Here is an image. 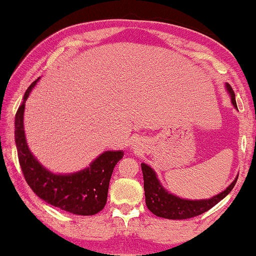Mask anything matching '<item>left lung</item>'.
<instances>
[{
  "instance_id": "obj_1",
  "label": "left lung",
  "mask_w": 256,
  "mask_h": 256,
  "mask_svg": "<svg viewBox=\"0 0 256 256\" xmlns=\"http://www.w3.org/2000/svg\"><path fill=\"white\" fill-rule=\"evenodd\" d=\"M226 86L230 94V98H232L233 106L238 110L236 94H234L232 87L228 84ZM141 166L143 172V180H144L146 208L157 216L172 220L190 219L208 211L210 208H212L213 206L218 204L220 200H222L232 191L238 180V178H236L233 183L225 191L214 196V197L210 199H202V200H186V199H180L164 190L162 185L160 184L158 180H157L155 171L152 168L144 163H142Z\"/></svg>"
}]
</instances>
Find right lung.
I'll use <instances>...</instances> for the list:
<instances>
[{
	"label": "right lung",
	"mask_w": 256,
	"mask_h": 256,
	"mask_svg": "<svg viewBox=\"0 0 256 256\" xmlns=\"http://www.w3.org/2000/svg\"><path fill=\"white\" fill-rule=\"evenodd\" d=\"M36 82L28 87L15 116V142L23 176L31 190L48 204L72 214H96L106 205L112 174L124 152H104L87 169L73 174H54L42 166L28 148L23 128L24 106Z\"/></svg>",
	"instance_id": "add662e5"
}]
</instances>
